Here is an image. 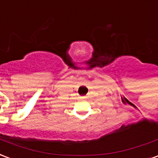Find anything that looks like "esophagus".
<instances>
[{"mask_svg":"<svg viewBox=\"0 0 158 158\" xmlns=\"http://www.w3.org/2000/svg\"><path fill=\"white\" fill-rule=\"evenodd\" d=\"M80 98H81V99H85V96H81V97H80Z\"/></svg>","mask_w":158,"mask_h":158,"instance_id":"34e87169","label":"esophagus"}]
</instances>
